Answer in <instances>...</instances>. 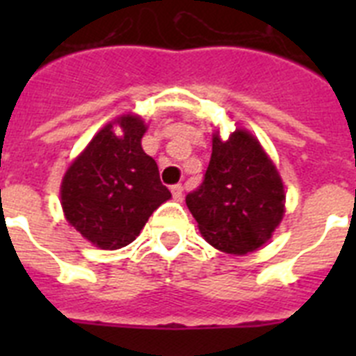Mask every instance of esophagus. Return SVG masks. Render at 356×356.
Listing matches in <instances>:
<instances>
[{
	"instance_id": "esophagus-1",
	"label": "esophagus",
	"mask_w": 356,
	"mask_h": 356,
	"mask_svg": "<svg viewBox=\"0 0 356 356\" xmlns=\"http://www.w3.org/2000/svg\"><path fill=\"white\" fill-rule=\"evenodd\" d=\"M171 193H172V196H175V200L180 201V200H181V194H184V187H181V184L172 185V187H171Z\"/></svg>"
}]
</instances>
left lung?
<instances>
[{
	"label": "left lung",
	"instance_id": "left-lung-1",
	"mask_svg": "<svg viewBox=\"0 0 356 356\" xmlns=\"http://www.w3.org/2000/svg\"><path fill=\"white\" fill-rule=\"evenodd\" d=\"M185 203L209 244L244 254L271 238L285 213V191L259 140L237 128L226 140L213 134L203 184Z\"/></svg>",
	"mask_w": 356,
	"mask_h": 356
}]
</instances>
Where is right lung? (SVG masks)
<instances>
[{
  "label": "right lung",
  "mask_w": 356,
  "mask_h": 356,
  "mask_svg": "<svg viewBox=\"0 0 356 356\" xmlns=\"http://www.w3.org/2000/svg\"><path fill=\"white\" fill-rule=\"evenodd\" d=\"M122 128L115 134V127ZM146 124L121 115L94 135L65 171L60 200L69 225L102 250L128 246L149 216L171 197L159 165L143 149Z\"/></svg>",
  "instance_id": "right-lung-1"
}]
</instances>
